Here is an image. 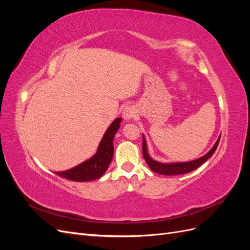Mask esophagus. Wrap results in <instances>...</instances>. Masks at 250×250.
<instances>
[{
    "mask_svg": "<svg viewBox=\"0 0 250 250\" xmlns=\"http://www.w3.org/2000/svg\"><path fill=\"white\" fill-rule=\"evenodd\" d=\"M134 109L131 106H126L123 110V118L125 120H131L134 116Z\"/></svg>",
    "mask_w": 250,
    "mask_h": 250,
    "instance_id": "34e87169",
    "label": "esophagus"
}]
</instances>
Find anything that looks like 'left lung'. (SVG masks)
I'll list each match as a JSON object with an SVG mask.
<instances>
[{
	"label": "left lung",
	"instance_id": "left-lung-1",
	"mask_svg": "<svg viewBox=\"0 0 250 250\" xmlns=\"http://www.w3.org/2000/svg\"><path fill=\"white\" fill-rule=\"evenodd\" d=\"M220 138L221 137L218 138L213 148H211L206 155H203L202 157L198 158V160L186 162V163L163 164L160 162H156L150 157V155L148 153V149H147L146 139L144 138V135H143V147H142L143 148V156H144V158H145V161L150 167V169L153 172L158 173V174H163V175H180V174H186V173L191 172L195 169H197L202 164L206 163L208 158L214 154V152L218 147V144H219V142H220Z\"/></svg>",
	"mask_w": 250,
	"mask_h": 250
}]
</instances>
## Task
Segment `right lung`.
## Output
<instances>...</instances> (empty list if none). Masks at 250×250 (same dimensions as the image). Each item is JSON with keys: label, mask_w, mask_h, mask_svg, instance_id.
<instances>
[{"label": "right lung", "mask_w": 250, "mask_h": 250, "mask_svg": "<svg viewBox=\"0 0 250 250\" xmlns=\"http://www.w3.org/2000/svg\"><path fill=\"white\" fill-rule=\"evenodd\" d=\"M122 119L118 118L105 131L98 146L97 153L89 160L83 162L70 170L55 172L56 175L73 181H89L100 178L106 172L113 155V138L117 133Z\"/></svg>", "instance_id": "obj_1"}]
</instances>
